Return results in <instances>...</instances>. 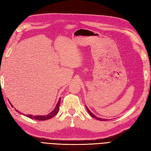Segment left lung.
<instances>
[{
    "instance_id": "obj_1",
    "label": "left lung",
    "mask_w": 151,
    "mask_h": 151,
    "mask_svg": "<svg viewBox=\"0 0 151 151\" xmlns=\"http://www.w3.org/2000/svg\"><path fill=\"white\" fill-rule=\"evenodd\" d=\"M86 109H87V111H88V113H89V114L90 115V116H92V117H93V118H95V119H97V120H101V121H106V120H107L106 119H101V118H99V117H97L96 116H95L94 114H93L92 113H91L89 109H88V108L87 107H86Z\"/></svg>"
}]
</instances>
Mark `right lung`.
<instances>
[{"label": "right lung", "instance_id": "right-lung-1", "mask_svg": "<svg viewBox=\"0 0 151 151\" xmlns=\"http://www.w3.org/2000/svg\"><path fill=\"white\" fill-rule=\"evenodd\" d=\"M60 100H61V98L59 99V101L58 102V104H56V108H54V109L52 112H50V113L48 114L47 115H36V116H33L32 115H26L27 117H29V118L30 119H35V120H49L52 119V117H54L55 115H56L58 113V111H59V108H60ZM12 106H13L12 105ZM18 111V110H17Z\"/></svg>", "mask_w": 151, "mask_h": 151}]
</instances>
